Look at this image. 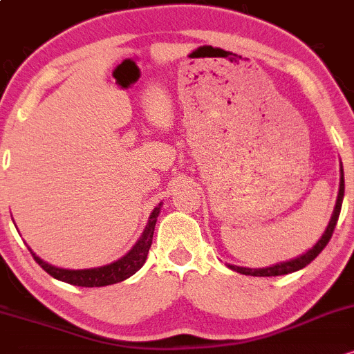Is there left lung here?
<instances>
[{
	"label": "left lung",
	"mask_w": 354,
	"mask_h": 354,
	"mask_svg": "<svg viewBox=\"0 0 354 354\" xmlns=\"http://www.w3.org/2000/svg\"><path fill=\"white\" fill-rule=\"evenodd\" d=\"M343 197H344V174H343V165H341L339 192H337V201H336L335 210H333L331 221H329L328 227H326V230H324L323 236H321V239L317 241L315 245H313V249H309V251H306L304 254H301V256L295 257V259L284 261V263L272 264V266H269V268L251 269V268H239V266H232V264H227V266H229L230 269H232V271L241 272V274H245V276H256V277L284 276V274L296 272V271H299V269L306 268V266L311 263V261H315L316 257L319 256V252L323 251L324 248H326V244L329 242V239H331L333 230H335V227H336L337 217H339V212H341V204H343Z\"/></svg>",
	"instance_id": "1"
}]
</instances>
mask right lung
<instances>
[{
  "instance_id": "1",
  "label": "right lung",
  "mask_w": 354,
  "mask_h": 354,
  "mask_svg": "<svg viewBox=\"0 0 354 354\" xmlns=\"http://www.w3.org/2000/svg\"><path fill=\"white\" fill-rule=\"evenodd\" d=\"M162 204H158L156 209L150 214L149 222H147L144 232H142L140 239L135 242V245L125 254L124 257H120L118 261H115L112 264L102 266V268H93V269H77V271H71V269H62L55 268L48 263H45L30 249L31 256L37 263L45 269L55 279L63 281V283H68L73 286H82V288H102V286H110L115 283H120L125 281L127 277L133 276L142 266L145 264L147 254H149L150 245H152V237L153 230H156V222L158 214H160Z\"/></svg>"
}]
</instances>
